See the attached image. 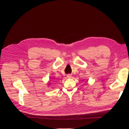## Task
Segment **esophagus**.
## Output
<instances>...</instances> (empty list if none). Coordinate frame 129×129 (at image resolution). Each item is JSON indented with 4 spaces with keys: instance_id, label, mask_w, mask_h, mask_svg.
Wrapping results in <instances>:
<instances>
[{
    "instance_id": "34e87169",
    "label": "esophagus",
    "mask_w": 129,
    "mask_h": 129,
    "mask_svg": "<svg viewBox=\"0 0 129 129\" xmlns=\"http://www.w3.org/2000/svg\"><path fill=\"white\" fill-rule=\"evenodd\" d=\"M72 75L71 74H68V75H67V77H68V78H71V77H72Z\"/></svg>"
}]
</instances>
